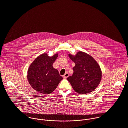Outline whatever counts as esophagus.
I'll return each mask as SVG.
<instances>
[{
	"label": "esophagus",
	"mask_w": 128,
	"mask_h": 128,
	"mask_svg": "<svg viewBox=\"0 0 128 128\" xmlns=\"http://www.w3.org/2000/svg\"><path fill=\"white\" fill-rule=\"evenodd\" d=\"M68 76H69V74H68L67 72L65 73V74H64V75L63 76V78H67Z\"/></svg>",
	"instance_id": "esophagus-1"
}]
</instances>
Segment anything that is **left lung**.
<instances>
[{"label":"left lung","mask_w":128,"mask_h":128,"mask_svg":"<svg viewBox=\"0 0 128 128\" xmlns=\"http://www.w3.org/2000/svg\"><path fill=\"white\" fill-rule=\"evenodd\" d=\"M76 66L72 76L67 78L77 93L85 94L95 90L102 78V71L97 61L90 54L80 51L76 55L68 54Z\"/></svg>","instance_id":"8db88e82"}]
</instances>
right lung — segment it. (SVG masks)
I'll return each instance as SVG.
<instances>
[{
  "label": "right lung",
  "mask_w": 128,
  "mask_h": 128,
  "mask_svg": "<svg viewBox=\"0 0 128 128\" xmlns=\"http://www.w3.org/2000/svg\"><path fill=\"white\" fill-rule=\"evenodd\" d=\"M58 56V53L52 57L47 54H42L36 58L28 68V82L38 93L50 94L62 80L63 78L60 76L58 70L52 67Z\"/></svg>",
  "instance_id": "right-lung-1"
}]
</instances>
